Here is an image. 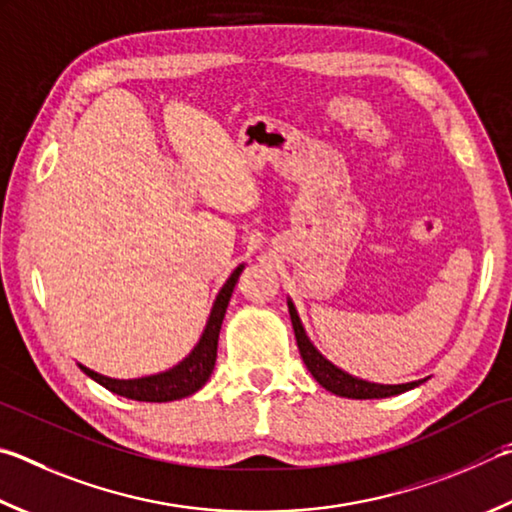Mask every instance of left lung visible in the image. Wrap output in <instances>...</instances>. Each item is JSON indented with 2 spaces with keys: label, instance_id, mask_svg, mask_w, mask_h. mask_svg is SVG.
Returning <instances> with one entry per match:
<instances>
[{
  "label": "left lung",
  "instance_id": "left-lung-1",
  "mask_svg": "<svg viewBox=\"0 0 512 512\" xmlns=\"http://www.w3.org/2000/svg\"><path fill=\"white\" fill-rule=\"evenodd\" d=\"M288 311H291V322H293V331L297 338V347H300L306 369H309L313 378L318 380L324 389H329L331 394H338L345 398H385V396L403 394V392H407V389L421 385V380H416V383H407V385H376V383H367V380H358V378L345 374V371L333 367L327 358H322L320 353L315 351L309 338H306L300 318H297L293 302H288Z\"/></svg>",
  "mask_w": 512,
  "mask_h": 512
}]
</instances>
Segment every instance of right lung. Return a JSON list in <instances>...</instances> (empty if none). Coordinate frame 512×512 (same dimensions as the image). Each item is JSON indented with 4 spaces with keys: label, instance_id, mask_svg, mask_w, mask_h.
I'll return each mask as SVG.
<instances>
[{
    "label": "right lung",
    "instance_id": "right-lung-1",
    "mask_svg": "<svg viewBox=\"0 0 512 512\" xmlns=\"http://www.w3.org/2000/svg\"><path fill=\"white\" fill-rule=\"evenodd\" d=\"M241 271H244V266H237L235 273L230 275V280L219 291L217 302H215V306H212L210 320L206 324V331H203L199 345L194 347V351L181 362V365H176L174 369L165 371V374L147 376V378H138V380H114V378L100 376V374H96V371H91L82 365H80V369L85 371L89 378H94L96 383L109 389V392L125 396V398H132V401L167 403V401H179V398L199 392V389L208 383L212 369H215L219 329H221V322H224L232 288H235Z\"/></svg>",
    "mask_w": 512,
    "mask_h": 512
}]
</instances>
